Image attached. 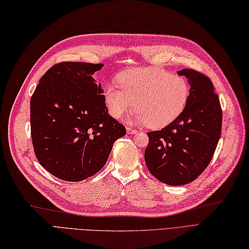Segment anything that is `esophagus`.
<instances>
[{"label":"esophagus","instance_id":"34e87169","mask_svg":"<svg viewBox=\"0 0 249 249\" xmlns=\"http://www.w3.org/2000/svg\"><path fill=\"white\" fill-rule=\"evenodd\" d=\"M126 130L129 134H135L137 132V130L134 129V128H132V127H126Z\"/></svg>","mask_w":249,"mask_h":249}]
</instances>
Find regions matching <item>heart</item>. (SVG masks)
I'll use <instances>...</instances> for the list:
<instances>
[{"label":"heart","instance_id":"1","mask_svg":"<svg viewBox=\"0 0 249 249\" xmlns=\"http://www.w3.org/2000/svg\"><path fill=\"white\" fill-rule=\"evenodd\" d=\"M120 87L107 85L104 97L109 115L119 119L134 107V122L160 129L186 107L190 88L182 76L162 68H137L118 77Z\"/></svg>","mask_w":249,"mask_h":249}]
</instances>
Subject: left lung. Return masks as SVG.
<instances>
[{
  "instance_id": "obj_1",
  "label": "left lung",
  "mask_w": 249,
  "mask_h": 249,
  "mask_svg": "<svg viewBox=\"0 0 249 249\" xmlns=\"http://www.w3.org/2000/svg\"><path fill=\"white\" fill-rule=\"evenodd\" d=\"M191 86L182 113L161 130L148 132L144 161L158 180L181 186L208 166L222 133L223 112L211 80L192 69L178 71Z\"/></svg>"
}]
</instances>
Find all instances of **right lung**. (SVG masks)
I'll return each mask as SVG.
<instances>
[{"instance_id": "add662e5", "label": "right lung", "mask_w": 249, "mask_h": 249, "mask_svg": "<svg viewBox=\"0 0 249 249\" xmlns=\"http://www.w3.org/2000/svg\"><path fill=\"white\" fill-rule=\"evenodd\" d=\"M101 63L64 61L40 79L31 98L35 155L55 178L81 181L103 168L125 127L107 113L93 79Z\"/></svg>"}]
</instances>
